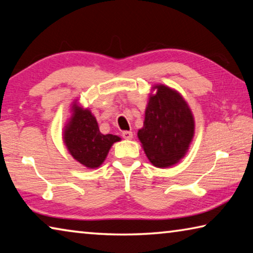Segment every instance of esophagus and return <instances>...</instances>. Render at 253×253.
<instances>
[{"mask_svg": "<svg viewBox=\"0 0 253 253\" xmlns=\"http://www.w3.org/2000/svg\"><path fill=\"white\" fill-rule=\"evenodd\" d=\"M123 137L125 139H131L132 138V132L131 131H128V130L123 131Z\"/></svg>", "mask_w": 253, "mask_h": 253, "instance_id": "obj_1", "label": "esophagus"}]
</instances>
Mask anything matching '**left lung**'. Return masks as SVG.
Segmentation results:
<instances>
[{"instance_id": "left-lung-1", "label": "left lung", "mask_w": 253, "mask_h": 253, "mask_svg": "<svg viewBox=\"0 0 253 253\" xmlns=\"http://www.w3.org/2000/svg\"><path fill=\"white\" fill-rule=\"evenodd\" d=\"M194 131L193 113L181 93L166 84H154L144 125L137 131L149 162L158 169L177 164L190 149Z\"/></svg>"}]
</instances>
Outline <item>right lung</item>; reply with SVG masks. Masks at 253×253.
<instances>
[{
  "label": "right lung",
  "mask_w": 253,
  "mask_h": 253,
  "mask_svg": "<svg viewBox=\"0 0 253 253\" xmlns=\"http://www.w3.org/2000/svg\"><path fill=\"white\" fill-rule=\"evenodd\" d=\"M70 114L62 131V139L68 152L84 168H99L111 146L122 138L113 134H101L96 117L78 99L71 104Z\"/></svg>",
  "instance_id": "obj_1"
}]
</instances>
